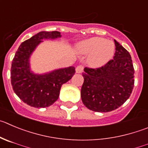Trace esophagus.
I'll return each mask as SVG.
<instances>
[{
    "label": "esophagus",
    "instance_id": "esophagus-1",
    "mask_svg": "<svg viewBox=\"0 0 148 148\" xmlns=\"http://www.w3.org/2000/svg\"><path fill=\"white\" fill-rule=\"evenodd\" d=\"M83 71V66L79 65L76 68V72L77 73H82Z\"/></svg>",
    "mask_w": 148,
    "mask_h": 148
}]
</instances>
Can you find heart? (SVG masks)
<instances>
[{
	"label": "heart",
	"instance_id": "obj_1",
	"mask_svg": "<svg viewBox=\"0 0 148 148\" xmlns=\"http://www.w3.org/2000/svg\"><path fill=\"white\" fill-rule=\"evenodd\" d=\"M114 44L105 38L93 37L79 42L76 51L79 55H89L88 62L90 66L101 67L112 58L114 53Z\"/></svg>",
	"mask_w": 148,
	"mask_h": 148
}]
</instances>
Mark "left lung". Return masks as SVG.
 <instances>
[{
	"mask_svg": "<svg viewBox=\"0 0 148 148\" xmlns=\"http://www.w3.org/2000/svg\"><path fill=\"white\" fill-rule=\"evenodd\" d=\"M113 59L101 67H85L81 98L89 110L107 112L118 109L131 96L134 86V69L130 54L114 40Z\"/></svg>",
	"mask_w": 148,
	"mask_h": 148,
	"instance_id": "8db88e82",
	"label": "left lung"
}]
</instances>
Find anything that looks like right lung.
<instances>
[{
    "label": "right lung",
    "instance_id": "add662e5",
    "mask_svg": "<svg viewBox=\"0 0 148 148\" xmlns=\"http://www.w3.org/2000/svg\"><path fill=\"white\" fill-rule=\"evenodd\" d=\"M60 37L58 31H41L20 45L12 63L11 82L14 93L30 107L45 108L58 100L62 85L75 73L73 66L58 69L43 75L30 72L29 58L44 38Z\"/></svg>",
    "mask_w": 148,
    "mask_h": 148
}]
</instances>
